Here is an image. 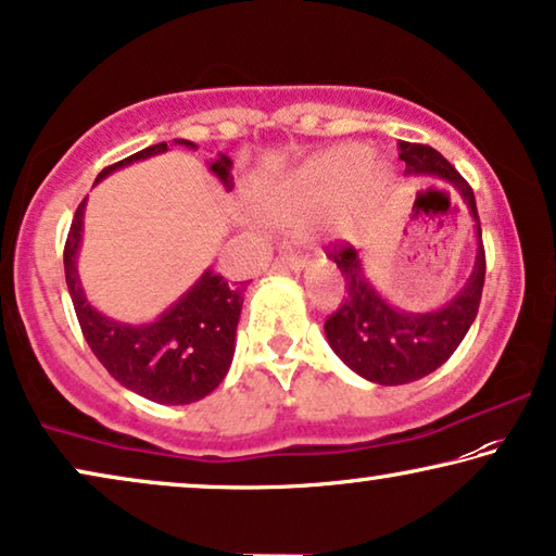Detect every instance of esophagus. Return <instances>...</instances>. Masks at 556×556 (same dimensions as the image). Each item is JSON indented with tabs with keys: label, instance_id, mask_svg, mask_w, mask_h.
Wrapping results in <instances>:
<instances>
[{
	"label": "esophagus",
	"instance_id": "1",
	"mask_svg": "<svg viewBox=\"0 0 556 556\" xmlns=\"http://www.w3.org/2000/svg\"><path fill=\"white\" fill-rule=\"evenodd\" d=\"M304 267H307V256L281 254L277 260V269H281V271H294V275H300Z\"/></svg>",
	"mask_w": 556,
	"mask_h": 556
}]
</instances>
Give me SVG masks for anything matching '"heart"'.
Masks as SVG:
<instances>
[{
	"mask_svg": "<svg viewBox=\"0 0 556 556\" xmlns=\"http://www.w3.org/2000/svg\"><path fill=\"white\" fill-rule=\"evenodd\" d=\"M372 153L363 146H348L304 163L294 174L264 184L252 193V208L262 222L275 226H300L315 218V226L325 237L345 239L353 231V222L345 208L334 203L345 201L359 184L370 176ZM375 181L386 174L372 170Z\"/></svg>",
	"mask_w": 556,
	"mask_h": 556,
	"instance_id": "b5f03b06",
	"label": "heart"
}]
</instances>
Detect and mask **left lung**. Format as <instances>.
<instances>
[{
    "label": "left lung",
    "mask_w": 556,
    "mask_h": 556,
    "mask_svg": "<svg viewBox=\"0 0 556 556\" xmlns=\"http://www.w3.org/2000/svg\"><path fill=\"white\" fill-rule=\"evenodd\" d=\"M401 161L408 176H433L451 184L464 199L476 229V262L460 292L431 312H408L390 304L367 277L363 254L355 247L332 252L340 275L345 277L348 300L327 317L325 334L342 363L359 378L378 386H405L438 370L448 359L479 312L486 254L481 241V222L471 186L431 146L401 140Z\"/></svg>",
    "instance_id": "8db88e82"
}]
</instances>
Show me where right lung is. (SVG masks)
<instances>
[{
	"label": "right lung",
	"instance_id": "1",
	"mask_svg": "<svg viewBox=\"0 0 556 556\" xmlns=\"http://www.w3.org/2000/svg\"><path fill=\"white\" fill-rule=\"evenodd\" d=\"M174 146L197 151L191 140L176 138ZM166 143L148 146L128 155L115 166L105 168L96 184L113 170L130 163L166 153ZM233 161L218 153L208 161V170L226 191L233 189ZM85 199L75 211L65 244V279L73 300L77 323L85 340L108 372L123 388L161 405H189L206 397L229 372L233 348H237V325L244 304V285H229L222 275L206 269L203 275L161 312L151 323H121L92 307L77 275V254L83 244Z\"/></svg>",
	"mask_w": 556,
	"mask_h": 556
}]
</instances>
